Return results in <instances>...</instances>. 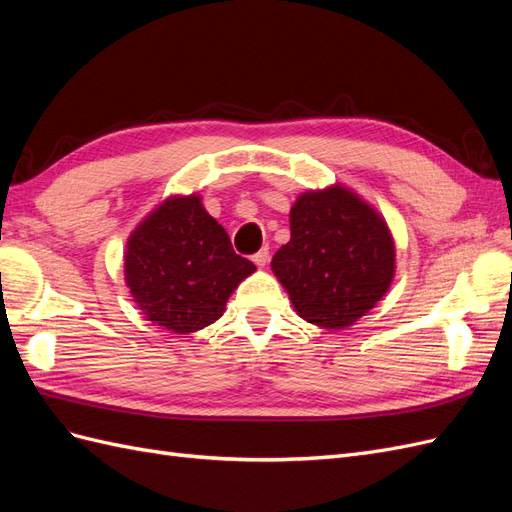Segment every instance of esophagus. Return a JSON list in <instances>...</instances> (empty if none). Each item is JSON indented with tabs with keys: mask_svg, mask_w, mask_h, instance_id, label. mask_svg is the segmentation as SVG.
I'll return each instance as SVG.
<instances>
[{
	"mask_svg": "<svg viewBox=\"0 0 512 512\" xmlns=\"http://www.w3.org/2000/svg\"><path fill=\"white\" fill-rule=\"evenodd\" d=\"M252 260H254V265L256 267H267V262H269V250H260V252H256L254 256H252Z\"/></svg>",
	"mask_w": 512,
	"mask_h": 512,
	"instance_id": "1",
	"label": "esophagus"
}]
</instances>
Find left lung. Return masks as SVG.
Listing matches in <instances>:
<instances>
[{
	"label": "left lung",
	"mask_w": 512,
	"mask_h": 512,
	"mask_svg": "<svg viewBox=\"0 0 512 512\" xmlns=\"http://www.w3.org/2000/svg\"><path fill=\"white\" fill-rule=\"evenodd\" d=\"M271 269L303 320L346 329L369 314L395 277L391 228L342 183L307 190L290 207V241Z\"/></svg>",
	"instance_id": "1"
}]
</instances>
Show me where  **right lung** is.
I'll return each instance as SVG.
<instances>
[{"label":"right lung","mask_w":512,"mask_h":512,"mask_svg":"<svg viewBox=\"0 0 512 512\" xmlns=\"http://www.w3.org/2000/svg\"><path fill=\"white\" fill-rule=\"evenodd\" d=\"M254 271L198 194L164 198L130 232L123 254L132 301L147 320L175 335L222 318L230 294Z\"/></svg>","instance_id":"right-lung-1"}]
</instances>
